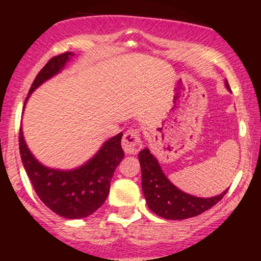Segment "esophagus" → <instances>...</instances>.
<instances>
[{"mask_svg":"<svg viewBox=\"0 0 261 261\" xmlns=\"http://www.w3.org/2000/svg\"><path fill=\"white\" fill-rule=\"evenodd\" d=\"M121 145L127 154H136L140 151L141 146H142L139 130L131 128V130L126 131L124 134V137H122Z\"/></svg>","mask_w":261,"mask_h":261,"instance_id":"obj_1","label":"esophagus"}]
</instances>
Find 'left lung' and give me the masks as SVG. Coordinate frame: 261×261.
Masks as SVG:
<instances>
[{
  "label": "left lung",
  "mask_w": 261,
  "mask_h": 261,
  "mask_svg": "<svg viewBox=\"0 0 261 261\" xmlns=\"http://www.w3.org/2000/svg\"><path fill=\"white\" fill-rule=\"evenodd\" d=\"M230 92L228 82H224ZM139 161L142 172V191L146 203L152 212L166 220H187L207 211L220 201L228 191L224 190L220 195L212 197H197L176 188L167 178L158 163V160L143 148L139 153Z\"/></svg>",
  "instance_id": "1"
}]
</instances>
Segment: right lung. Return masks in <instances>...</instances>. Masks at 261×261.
<instances>
[{
	"instance_id": "add662e5",
	"label": "right lung",
	"mask_w": 261,
	"mask_h": 261,
	"mask_svg": "<svg viewBox=\"0 0 261 261\" xmlns=\"http://www.w3.org/2000/svg\"><path fill=\"white\" fill-rule=\"evenodd\" d=\"M74 56L65 53L55 56L37 74L27 95V101L38 87L61 72ZM122 133L110 137L91 160L73 169L50 168L40 163L27 146L22 127L19 130V152L27 175L39 199L59 216L76 220L92 215L103 205L110 190L116 167L124 158Z\"/></svg>"
}]
</instances>
